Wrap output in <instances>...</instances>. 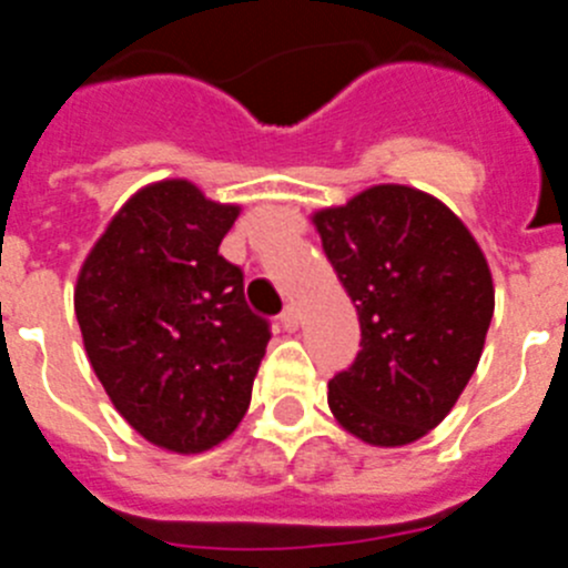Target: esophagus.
<instances>
[{"instance_id": "1", "label": "esophagus", "mask_w": 568, "mask_h": 568, "mask_svg": "<svg viewBox=\"0 0 568 568\" xmlns=\"http://www.w3.org/2000/svg\"><path fill=\"white\" fill-rule=\"evenodd\" d=\"M298 324H301L298 307H295V304H287V307H284V313H281V327L293 333V329H298Z\"/></svg>"}]
</instances>
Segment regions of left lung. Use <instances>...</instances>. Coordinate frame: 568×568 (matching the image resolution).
<instances>
[{
    "label": "left lung",
    "instance_id": "8db88e82",
    "mask_svg": "<svg viewBox=\"0 0 568 568\" xmlns=\"http://www.w3.org/2000/svg\"><path fill=\"white\" fill-rule=\"evenodd\" d=\"M313 222L361 321V353L329 378V409L366 444H413L446 418L484 353L495 313L484 253L453 210L404 184Z\"/></svg>",
    "mask_w": 568,
    "mask_h": 568
}]
</instances>
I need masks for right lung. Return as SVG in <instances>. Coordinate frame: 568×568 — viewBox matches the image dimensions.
I'll return each mask as SVG.
<instances>
[{
    "instance_id": "right-lung-1",
    "label": "right lung",
    "mask_w": 568,
    "mask_h": 568,
    "mask_svg": "<svg viewBox=\"0 0 568 568\" xmlns=\"http://www.w3.org/2000/svg\"><path fill=\"white\" fill-rule=\"evenodd\" d=\"M239 207L159 182L115 213L77 281L90 366L122 418L170 453H204L244 418L270 321L219 244Z\"/></svg>"
}]
</instances>
